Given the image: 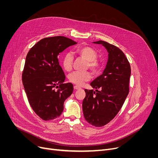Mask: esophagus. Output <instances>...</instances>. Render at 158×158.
I'll list each match as a JSON object with an SVG mask.
<instances>
[{
  "instance_id": "34e87169",
  "label": "esophagus",
  "mask_w": 158,
  "mask_h": 158,
  "mask_svg": "<svg viewBox=\"0 0 158 158\" xmlns=\"http://www.w3.org/2000/svg\"><path fill=\"white\" fill-rule=\"evenodd\" d=\"M74 89H81V87H79V86H74Z\"/></svg>"
}]
</instances>
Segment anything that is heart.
<instances>
[{
	"label": "heart",
	"mask_w": 158,
	"mask_h": 158,
	"mask_svg": "<svg viewBox=\"0 0 158 158\" xmlns=\"http://www.w3.org/2000/svg\"><path fill=\"white\" fill-rule=\"evenodd\" d=\"M75 53L86 60V67L89 68L94 73H97L100 72L102 67L101 61L97 59L98 56L95 50L89 46H81L75 50ZM73 58L69 54L64 56L62 60V65L64 70L70 72L72 69ZM91 78V74L88 71L74 72L69 76V80L73 84L77 86H81L85 82L88 81Z\"/></svg>",
	"instance_id": "b5f03b06"
}]
</instances>
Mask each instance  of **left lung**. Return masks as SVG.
I'll list each match as a JSON object with an SVG mask.
<instances>
[{"label": "left lung", "instance_id": "8db88e82", "mask_svg": "<svg viewBox=\"0 0 158 158\" xmlns=\"http://www.w3.org/2000/svg\"><path fill=\"white\" fill-rule=\"evenodd\" d=\"M94 43L102 44L107 49L108 61L103 73L91 82L95 92L85 89L82 111L89 124L102 127L115 117L125 102L131 70L126 56L118 47L102 40Z\"/></svg>", "mask_w": 158, "mask_h": 158}]
</instances>
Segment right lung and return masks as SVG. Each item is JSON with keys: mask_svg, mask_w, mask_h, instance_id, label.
Instances as JSON below:
<instances>
[{"mask_svg": "<svg viewBox=\"0 0 158 158\" xmlns=\"http://www.w3.org/2000/svg\"><path fill=\"white\" fill-rule=\"evenodd\" d=\"M76 44L61 36L45 38L27 54L22 83L32 109L44 120L60 117L64 101L73 92V85L64 83L65 75L57 56L64 49Z\"/></svg>", "mask_w": 158, "mask_h": 158, "instance_id": "obj_1", "label": "right lung"}]
</instances>
